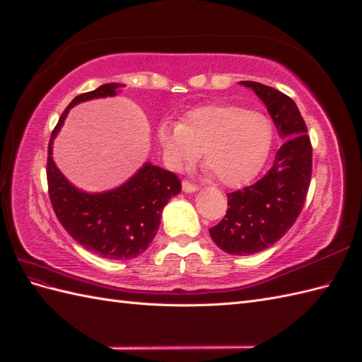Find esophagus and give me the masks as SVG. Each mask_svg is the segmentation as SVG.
<instances>
[{
  "mask_svg": "<svg viewBox=\"0 0 362 362\" xmlns=\"http://www.w3.org/2000/svg\"><path fill=\"white\" fill-rule=\"evenodd\" d=\"M182 190L186 192V194H192V192H197L198 187L195 186V184H192L189 181H182Z\"/></svg>",
  "mask_w": 362,
  "mask_h": 362,
  "instance_id": "1",
  "label": "esophagus"
}]
</instances>
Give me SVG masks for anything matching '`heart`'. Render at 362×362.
Returning <instances> with one entry per match:
<instances>
[{
	"label": "heart",
	"instance_id": "heart-1",
	"mask_svg": "<svg viewBox=\"0 0 362 362\" xmlns=\"http://www.w3.org/2000/svg\"><path fill=\"white\" fill-rule=\"evenodd\" d=\"M159 142L172 168L204 165L224 186H242L262 170L272 146V125L259 111L238 105H206L189 111L180 125L159 128Z\"/></svg>",
	"mask_w": 362,
	"mask_h": 362
}]
</instances>
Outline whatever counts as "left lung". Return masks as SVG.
Segmentation results:
<instances>
[{
	"instance_id": "8db88e82",
	"label": "left lung",
	"mask_w": 362,
	"mask_h": 362,
	"mask_svg": "<svg viewBox=\"0 0 362 362\" xmlns=\"http://www.w3.org/2000/svg\"><path fill=\"white\" fill-rule=\"evenodd\" d=\"M257 94L285 142L267 175L228 194V212L209 229L215 245L232 255H251L274 245L299 216L311 181V142L294 100L274 88L240 82Z\"/></svg>"
}]
</instances>
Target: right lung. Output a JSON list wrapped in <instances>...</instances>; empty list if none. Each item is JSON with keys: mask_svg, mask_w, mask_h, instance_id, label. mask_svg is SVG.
Wrapping results in <instances>:
<instances>
[{"mask_svg": "<svg viewBox=\"0 0 362 362\" xmlns=\"http://www.w3.org/2000/svg\"><path fill=\"white\" fill-rule=\"evenodd\" d=\"M122 86L105 83L72 99L47 147V189L55 215L78 245L108 260L134 259L146 251L159 229L164 206L181 192L178 176L151 163L144 164L119 187L99 194L77 189L55 165L52 144L69 110L80 102L113 98Z\"/></svg>", "mask_w": 362, "mask_h": 362, "instance_id": "add662e5", "label": "right lung"}]
</instances>
